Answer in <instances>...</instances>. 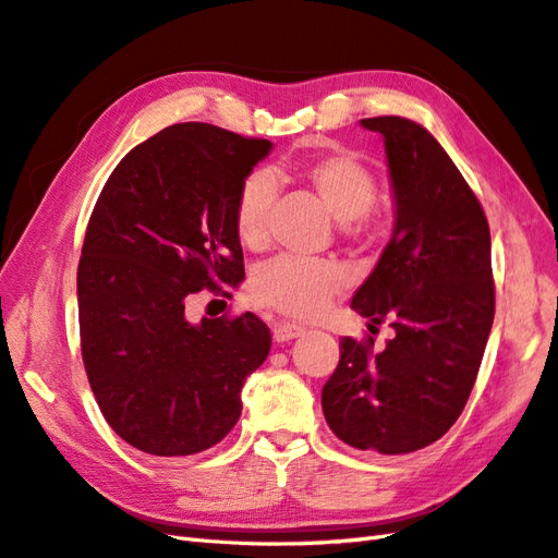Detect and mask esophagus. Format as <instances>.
Returning a JSON list of instances; mask_svg holds the SVG:
<instances>
[{
    "instance_id": "esophagus-1",
    "label": "esophagus",
    "mask_w": 558,
    "mask_h": 558,
    "mask_svg": "<svg viewBox=\"0 0 558 558\" xmlns=\"http://www.w3.org/2000/svg\"><path fill=\"white\" fill-rule=\"evenodd\" d=\"M306 332V327L296 325V323H278L276 330H274V339L278 344H284V341H292L296 337H302Z\"/></svg>"
}]
</instances>
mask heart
<instances>
[{"instance_id":"b5f03b06","label":"heart","mask_w":558,"mask_h":558,"mask_svg":"<svg viewBox=\"0 0 558 558\" xmlns=\"http://www.w3.org/2000/svg\"><path fill=\"white\" fill-rule=\"evenodd\" d=\"M308 189L344 223L349 235L367 231V211L377 199V179L359 157L330 153L316 157L299 171ZM276 185L266 174H252L238 193L233 226L240 242L250 250H264L270 235V203ZM347 270L337 262H308L278 256L252 280V294L259 304L292 318H313L327 308L332 296L344 290Z\"/></svg>"}]
</instances>
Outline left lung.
I'll return each mask as SVG.
<instances>
[{
    "mask_svg": "<svg viewBox=\"0 0 558 558\" xmlns=\"http://www.w3.org/2000/svg\"><path fill=\"white\" fill-rule=\"evenodd\" d=\"M379 132L396 203L391 240L351 308L389 320L396 337L339 341L323 387L335 436L355 450L405 454L432 446L462 415L495 318L490 228L474 191L422 124L384 116Z\"/></svg>",
    "mask_w": 558,
    "mask_h": 558,
    "instance_id": "obj_1",
    "label": "left lung"
}]
</instances>
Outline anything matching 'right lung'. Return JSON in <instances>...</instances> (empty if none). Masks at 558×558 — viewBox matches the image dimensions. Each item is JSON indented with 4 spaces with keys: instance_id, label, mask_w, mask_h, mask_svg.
<instances>
[{
    "instance_id": "1",
    "label": "right lung",
    "mask_w": 558,
    "mask_h": 558,
    "mask_svg": "<svg viewBox=\"0 0 558 558\" xmlns=\"http://www.w3.org/2000/svg\"><path fill=\"white\" fill-rule=\"evenodd\" d=\"M274 148L205 122L138 143L96 199L77 266L82 361L96 403L141 452H203L235 426L245 379L270 351L254 313L185 318L203 292L245 278L233 207Z\"/></svg>"
}]
</instances>
